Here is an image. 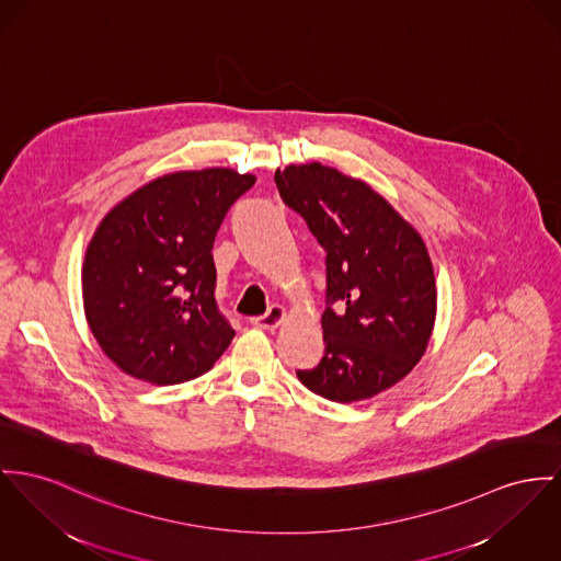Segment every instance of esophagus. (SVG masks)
I'll return each mask as SVG.
<instances>
[{"label":"esophagus","instance_id":"34e87169","mask_svg":"<svg viewBox=\"0 0 561 561\" xmlns=\"http://www.w3.org/2000/svg\"><path fill=\"white\" fill-rule=\"evenodd\" d=\"M285 314H287L285 308L278 306V304H274V306L267 308L265 314L251 319V323H253L255 328H260V330H276V328L285 321Z\"/></svg>","mask_w":561,"mask_h":561}]
</instances>
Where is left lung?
I'll list each match as a JSON object with an SVG mask.
<instances>
[{"mask_svg":"<svg viewBox=\"0 0 561 561\" xmlns=\"http://www.w3.org/2000/svg\"><path fill=\"white\" fill-rule=\"evenodd\" d=\"M283 202L325 249V355L298 378L348 404L402 380L436 321V278L423 238L368 183L317 161L274 174Z\"/></svg>","mask_w":561,"mask_h":561,"instance_id":"8db88e82","label":"left lung"}]
</instances>
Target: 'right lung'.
Wrapping results in <instances>:
<instances>
[{"mask_svg":"<svg viewBox=\"0 0 561 561\" xmlns=\"http://www.w3.org/2000/svg\"><path fill=\"white\" fill-rule=\"evenodd\" d=\"M255 185L229 168L174 172L134 191L102 219L82 265L87 323L114 364L152 385L208 373L233 328L215 299V236Z\"/></svg>","mask_w":561,"mask_h":561,"instance_id":"obj_1","label":"right lung"}]
</instances>
